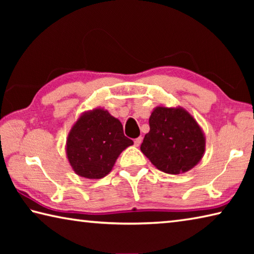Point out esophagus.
<instances>
[{
    "label": "esophagus",
    "mask_w": 254,
    "mask_h": 254,
    "mask_svg": "<svg viewBox=\"0 0 254 254\" xmlns=\"http://www.w3.org/2000/svg\"><path fill=\"white\" fill-rule=\"evenodd\" d=\"M141 142H142V137H136V139L134 140V145L135 147H139V145L141 144Z\"/></svg>",
    "instance_id": "obj_1"
}]
</instances>
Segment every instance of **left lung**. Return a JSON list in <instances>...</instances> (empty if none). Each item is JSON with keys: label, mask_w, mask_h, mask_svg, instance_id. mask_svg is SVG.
<instances>
[{"label": "left lung", "mask_w": 254, "mask_h": 254, "mask_svg": "<svg viewBox=\"0 0 254 254\" xmlns=\"http://www.w3.org/2000/svg\"><path fill=\"white\" fill-rule=\"evenodd\" d=\"M149 126L140 149L157 169L170 175L184 174L201 160L205 134L188 111L159 105L150 115Z\"/></svg>", "instance_id": "1"}]
</instances>
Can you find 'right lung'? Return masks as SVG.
<instances>
[{"label":"right lung","instance_id":"obj_1","mask_svg":"<svg viewBox=\"0 0 254 254\" xmlns=\"http://www.w3.org/2000/svg\"><path fill=\"white\" fill-rule=\"evenodd\" d=\"M133 144L123 133L120 120L109 111L84 112L71 127L66 141V156L76 175L101 179L111 173L120 154Z\"/></svg>","mask_w":254,"mask_h":254}]
</instances>
